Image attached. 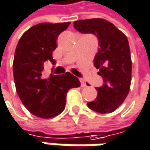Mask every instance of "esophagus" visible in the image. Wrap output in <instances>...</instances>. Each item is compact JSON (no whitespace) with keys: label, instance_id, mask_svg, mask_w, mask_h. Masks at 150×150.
<instances>
[{"label":"esophagus","instance_id":"esophagus-1","mask_svg":"<svg viewBox=\"0 0 150 150\" xmlns=\"http://www.w3.org/2000/svg\"><path fill=\"white\" fill-rule=\"evenodd\" d=\"M80 81H81V86L82 87H86L87 86V83L83 79H80Z\"/></svg>","mask_w":150,"mask_h":150}]
</instances>
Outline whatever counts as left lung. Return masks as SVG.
<instances>
[{
  "instance_id": "1",
  "label": "left lung",
  "mask_w": 150,
  "mask_h": 150,
  "mask_svg": "<svg viewBox=\"0 0 150 150\" xmlns=\"http://www.w3.org/2000/svg\"><path fill=\"white\" fill-rule=\"evenodd\" d=\"M74 27L81 33L94 34L99 45L94 66L99 69L104 84L96 88L98 97L87 105L97 112L111 113L124 102L130 90L132 60L127 38L102 18L76 21Z\"/></svg>"
}]
</instances>
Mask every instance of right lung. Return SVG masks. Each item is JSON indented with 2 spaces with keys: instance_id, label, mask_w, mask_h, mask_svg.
<instances>
[{
  "instance_id": "obj_1",
  "label": "right lung",
  "mask_w": 150,
  "mask_h": 150,
  "mask_svg": "<svg viewBox=\"0 0 150 150\" xmlns=\"http://www.w3.org/2000/svg\"><path fill=\"white\" fill-rule=\"evenodd\" d=\"M70 23H41L25 31L18 41L13 61L16 92L27 110L33 115L49 119L63 112L66 95L71 88L81 85L77 77L69 72L49 77L44 76V64L53 65L52 52L56 39Z\"/></svg>"
}]
</instances>
